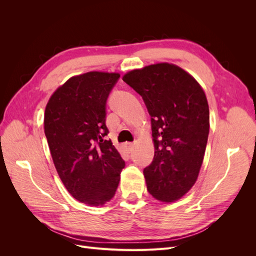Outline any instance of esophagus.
Listing matches in <instances>:
<instances>
[{
	"label": "esophagus",
	"instance_id": "34e87169",
	"mask_svg": "<svg viewBox=\"0 0 256 256\" xmlns=\"http://www.w3.org/2000/svg\"><path fill=\"white\" fill-rule=\"evenodd\" d=\"M124 146H125L126 150H127L128 152H131V150H132V146H134V144H132V143H130V142H126L125 144H124Z\"/></svg>",
	"mask_w": 256,
	"mask_h": 256
}]
</instances>
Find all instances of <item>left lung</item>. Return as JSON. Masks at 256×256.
<instances>
[{"label": "left lung", "mask_w": 256, "mask_h": 256, "mask_svg": "<svg viewBox=\"0 0 256 256\" xmlns=\"http://www.w3.org/2000/svg\"><path fill=\"white\" fill-rule=\"evenodd\" d=\"M122 80L144 100L150 118L154 160L144 168L147 190L158 200H180L196 184L209 134V108L198 82L180 66L134 69Z\"/></svg>", "instance_id": "8db88e82"}]
</instances>
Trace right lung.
<instances>
[{
    "label": "right lung",
    "instance_id": "add662e5",
    "mask_svg": "<svg viewBox=\"0 0 256 256\" xmlns=\"http://www.w3.org/2000/svg\"><path fill=\"white\" fill-rule=\"evenodd\" d=\"M120 74L74 76L53 92L44 110V134L62 182L81 203L99 206L114 196L125 161L106 126V104Z\"/></svg>",
    "mask_w": 256,
    "mask_h": 256
}]
</instances>
